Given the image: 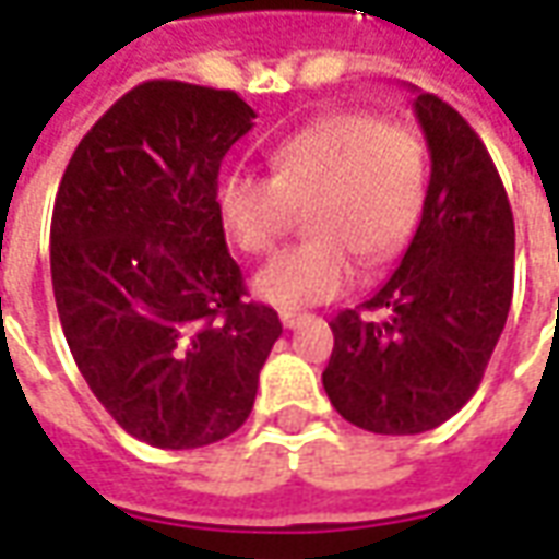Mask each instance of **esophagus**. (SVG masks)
<instances>
[{
    "label": "esophagus",
    "mask_w": 559,
    "mask_h": 559,
    "mask_svg": "<svg viewBox=\"0 0 559 559\" xmlns=\"http://www.w3.org/2000/svg\"><path fill=\"white\" fill-rule=\"evenodd\" d=\"M307 320V313H295V310H283L280 313V323H283V329H295V325H301Z\"/></svg>",
    "instance_id": "obj_1"
}]
</instances>
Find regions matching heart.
<instances>
[{"mask_svg": "<svg viewBox=\"0 0 559 559\" xmlns=\"http://www.w3.org/2000/svg\"><path fill=\"white\" fill-rule=\"evenodd\" d=\"M428 197L421 138L372 110H335L273 150V178L236 175L221 218L246 254H271L301 212L313 239L254 276L267 305L307 307L354 286L357 261L381 267L409 246Z\"/></svg>", "mask_w": 559, "mask_h": 559, "instance_id": "heart-1", "label": "heart"}]
</instances>
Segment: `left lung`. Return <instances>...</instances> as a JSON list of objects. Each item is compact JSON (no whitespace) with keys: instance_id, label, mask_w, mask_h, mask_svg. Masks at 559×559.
<instances>
[{"instance_id":"obj_1","label":"left lung","mask_w":559,"mask_h":559,"mask_svg":"<svg viewBox=\"0 0 559 559\" xmlns=\"http://www.w3.org/2000/svg\"><path fill=\"white\" fill-rule=\"evenodd\" d=\"M430 147L421 224L400 267L332 320L323 388L372 433H421L477 393L514 295V215L480 134L443 97H415ZM381 309V324L361 320Z\"/></svg>"}]
</instances>
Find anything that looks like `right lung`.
I'll return each mask as SVG.
<instances>
[{
  "mask_svg": "<svg viewBox=\"0 0 559 559\" xmlns=\"http://www.w3.org/2000/svg\"><path fill=\"white\" fill-rule=\"evenodd\" d=\"M230 88L134 85L79 141L51 215V286L88 388L119 428L197 449L242 428L283 335L227 252L218 171L252 129Z\"/></svg>",
  "mask_w": 559,
  "mask_h": 559,
  "instance_id": "obj_1",
  "label": "right lung"
}]
</instances>
